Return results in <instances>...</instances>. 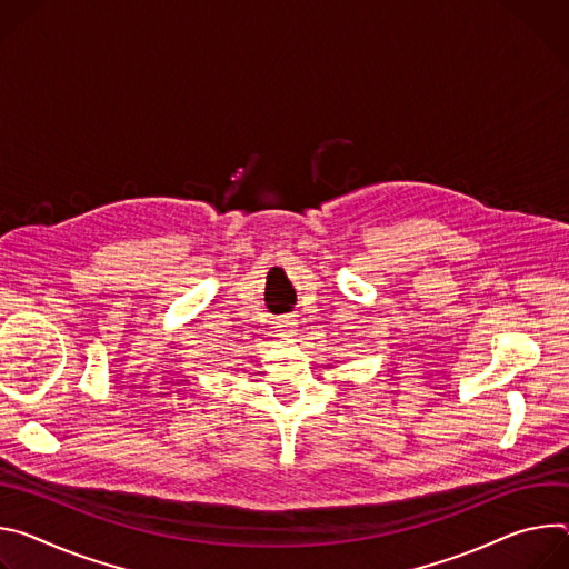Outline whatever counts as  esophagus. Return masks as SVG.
Masks as SVG:
<instances>
[{"label":"esophagus","instance_id":"1","mask_svg":"<svg viewBox=\"0 0 569 569\" xmlns=\"http://www.w3.org/2000/svg\"><path fill=\"white\" fill-rule=\"evenodd\" d=\"M278 328L287 335V337H291V335H296V323L293 321H289V319H282L280 323H278Z\"/></svg>","mask_w":569,"mask_h":569}]
</instances>
